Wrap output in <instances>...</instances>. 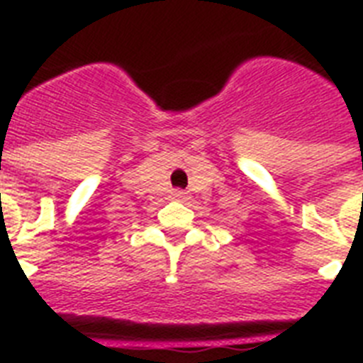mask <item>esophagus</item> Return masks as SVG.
Masks as SVG:
<instances>
[{"instance_id":"obj_1","label":"esophagus","mask_w":363,"mask_h":363,"mask_svg":"<svg viewBox=\"0 0 363 363\" xmlns=\"http://www.w3.org/2000/svg\"><path fill=\"white\" fill-rule=\"evenodd\" d=\"M173 197H177V199H184V191L175 190V191H173Z\"/></svg>"}]
</instances>
